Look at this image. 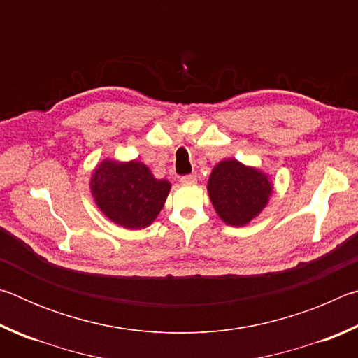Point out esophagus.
<instances>
[{
	"label": "esophagus",
	"instance_id": "obj_1",
	"mask_svg": "<svg viewBox=\"0 0 358 358\" xmlns=\"http://www.w3.org/2000/svg\"><path fill=\"white\" fill-rule=\"evenodd\" d=\"M181 183L183 185H196L197 183V175L196 173H191V175H185V177H181Z\"/></svg>",
	"mask_w": 358,
	"mask_h": 358
}]
</instances>
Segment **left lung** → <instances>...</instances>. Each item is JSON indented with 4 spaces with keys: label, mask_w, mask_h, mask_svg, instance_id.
I'll return each mask as SVG.
<instances>
[{
    "label": "left lung",
    "mask_w": 358,
    "mask_h": 358,
    "mask_svg": "<svg viewBox=\"0 0 358 358\" xmlns=\"http://www.w3.org/2000/svg\"><path fill=\"white\" fill-rule=\"evenodd\" d=\"M273 189L268 173L234 157L217 162L207 183L216 215L232 227H243L262 213Z\"/></svg>",
    "instance_id": "obj_1"
}]
</instances>
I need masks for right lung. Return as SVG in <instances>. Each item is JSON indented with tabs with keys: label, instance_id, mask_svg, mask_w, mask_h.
<instances>
[{
	"label": "right lung",
	"instance_id": "add662e5",
	"mask_svg": "<svg viewBox=\"0 0 358 358\" xmlns=\"http://www.w3.org/2000/svg\"><path fill=\"white\" fill-rule=\"evenodd\" d=\"M171 181L156 178L143 162L106 157L90 178L96 207L108 221L128 230H141L161 213L171 192Z\"/></svg>",
	"mask_w": 358,
	"mask_h": 358
}]
</instances>
